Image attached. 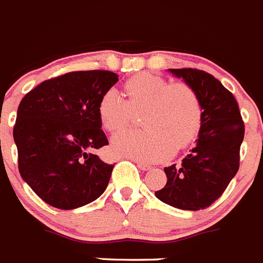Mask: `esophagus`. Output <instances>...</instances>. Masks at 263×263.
<instances>
[{
  "label": "esophagus",
  "mask_w": 263,
  "mask_h": 263,
  "mask_svg": "<svg viewBox=\"0 0 263 263\" xmlns=\"http://www.w3.org/2000/svg\"><path fill=\"white\" fill-rule=\"evenodd\" d=\"M136 164H138V166L140 168L141 171H149L151 168H152L151 165H148V164H145V163H141V161H138Z\"/></svg>",
  "instance_id": "esophagus-1"
}]
</instances>
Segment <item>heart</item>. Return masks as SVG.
<instances>
[{
    "label": "heart",
    "instance_id": "b5f03b06",
    "mask_svg": "<svg viewBox=\"0 0 263 263\" xmlns=\"http://www.w3.org/2000/svg\"><path fill=\"white\" fill-rule=\"evenodd\" d=\"M125 99L115 90L100 98L98 114L107 131L115 132L131 123L134 112L143 114L144 129H127L112 138L116 154L135 160L156 161L188 147L202 124V104L195 88L184 82L141 72L124 83Z\"/></svg>",
    "mask_w": 263,
    "mask_h": 263
}]
</instances>
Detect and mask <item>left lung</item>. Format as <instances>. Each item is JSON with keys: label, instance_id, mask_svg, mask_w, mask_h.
Wrapping results in <instances>:
<instances>
[{"label": "left lung", "instance_id": "obj_1", "mask_svg": "<svg viewBox=\"0 0 263 263\" xmlns=\"http://www.w3.org/2000/svg\"><path fill=\"white\" fill-rule=\"evenodd\" d=\"M195 88L202 104L197 144L180 164L164 168L166 184L156 197L184 211L209 208L239 168L245 125L233 93L212 74L197 68H170Z\"/></svg>", "mask_w": 263, "mask_h": 263}]
</instances>
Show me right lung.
Here are the masks:
<instances>
[{
    "mask_svg": "<svg viewBox=\"0 0 263 263\" xmlns=\"http://www.w3.org/2000/svg\"><path fill=\"white\" fill-rule=\"evenodd\" d=\"M118 81L107 70L67 72L38 84L18 106V170L51 206L75 209L106 191L114 165L92 151L108 145L98 106Z\"/></svg>",
    "mask_w": 263,
    "mask_h": 263,
    "instance_id": "obj_1",
    "label": "right lung"
}]
</instances>
